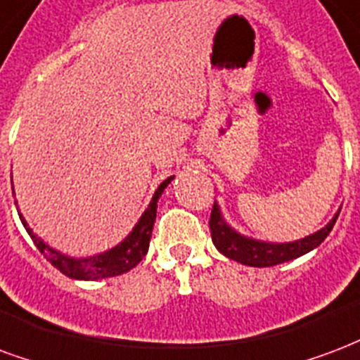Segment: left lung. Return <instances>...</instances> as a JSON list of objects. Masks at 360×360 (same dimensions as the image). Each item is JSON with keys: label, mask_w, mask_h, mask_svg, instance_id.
I'll return each mask as SVG.
<instances>
[{"label": "left lung", "mask_w": 360, "mask_h": 360, "mask_svg": "<svg viewBox=\"0 0 360 360\" xmlns=\"http://www.w3.org/2000/svg\"><path fill=\"white\" fill-rule=\"evenodd\" d=\"M338 215L340 212L321 231L309 234L305 238H300V240L265 242L255 240V238H250V236H244L238 231H234L221 214L219 204L214 202V210H212V217H210V231H212L214 246L229 259H234L242 265H250V267H273L278 263L295 259V257L315 250L316 246H321V242H324V238L334 227Z\"/></svg>", "instance_id": "1"}]
</instances>
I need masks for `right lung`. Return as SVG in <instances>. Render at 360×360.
I'll use <instances>...</instances> for the list:
<instances>
[{"instance_id":"1","label":"right lung","mask_w":360,"mask_h":360,"mask_svg":"<svg viewBox=\"0 0 360 360\" xmlns=\"http://www.w3.org/2000/svg\"><path fill=\"white\" fill-rule=\"evenodd\" d=\"M173 177H167L166 181L160 183V187L156 188V193H154L148 207L143 212V215L137 221V225L133 227L131 233L127 234L124 240L116 244L114 248H110V250H106V252L89 255V257H72V255L58 252V250L51 248L49 244H45L38 234L32 231L30 225L26 223V219H24V215L20 212H18V217L22 221L24 229H26V233L30 234V238L34 240L36 248H38L41 254H45V257L51 262L53 267H57L63 275L76 278V281H101V278H110V276L124 275L127 271H131L146 255L148 244H150L154 221H156L158 198L164 193V188L172 183ZM11 183H13V177H11Z\"/></svg>"}]
</instances>
